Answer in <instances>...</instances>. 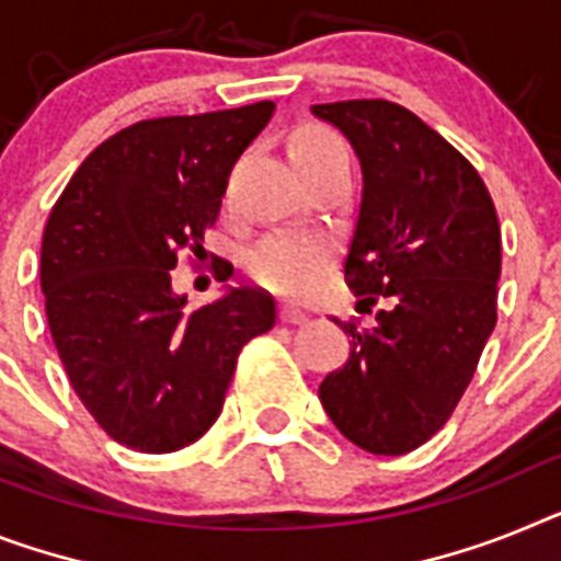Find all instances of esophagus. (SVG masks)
Returning a JSON list of instances; mask_svg holds the SVG:
<instances>
[{
	"label": "esophagus",
	"instance_id": "34e87169",
	"mask_svg": "<svg viewBox=\"0 0 561 561\" xmlns=\"http://www.w3.org/2000/svg\"><path fill=\"white\" fill-rule=\"evenodd\" d=\"M279 319H282V322H285V324H305V322H308V313H305V310L296 308V305L282 302V305H279Z\"/></svg>",
	"mask_w": 561,
	"mask_h": 561
}]
</instances>
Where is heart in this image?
<instances>
[{
    "label": "heart",
    "instance_id": "heart-1",
    "mask_svg": "<svg viewBox=\"0 0 561 561\" xmlns=\"http://www.w3.org/2000/svg\"><path fill=\"white\" fill-rule=\"evenodd\" d=\"M339 139L322 128H302L290 139V153H317V150L339 148ZM328 248L310 237H271L253 248L248 256V271L262 285L279 294H305L319 279Z\"/></svg>",
    "mask_w": 561,
    "mask_h": 561
}]
</instances>
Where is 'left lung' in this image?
<instances>
[{
  "label": "left lung",
  "mask_w": 561,
  "mask_h": 561,
  "mask_svg": "<svg viewBox=\"0 0 561 561\" xmlns=\"http://www.w3.org/2000/svg\"><path fill=\"white\" fill-rule=\"evenodd\" d=\"M362 164L345 259L374 328L339 322L347 362L319 385L342 436L376 456L425 445L454 413L496 324L502 233L477 168L416 113L385 99L313 105Z\"/></svg>",
  "instance_id": "8db88e82"
}]
</instances>
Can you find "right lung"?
I'll return each mask as SVG.
<instances>
[{"label":"right lung","mask_w":561,"mask_h":561,"mask_svg":"<svg viewBox=\"0 0 561 561\" xmlns=\"http://www.w3.org/2000/svg\"><path fill=\"white\" fill-rule=\"evenodd\" d=\"M273 102L136 122L79 164L42 237V294L77 397L125 448L171 454L222 411L237 356L271 331L265 290L228 288L187 310L171 271L205 253L230 168ZM225 282V279H222Z\"/></svg>","instance_id":"obj_1"}]
</instances>
